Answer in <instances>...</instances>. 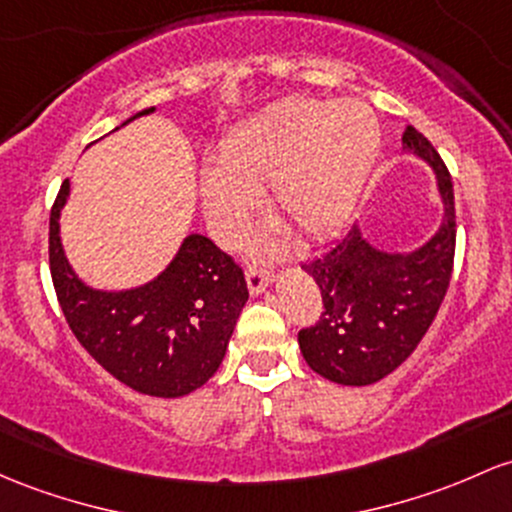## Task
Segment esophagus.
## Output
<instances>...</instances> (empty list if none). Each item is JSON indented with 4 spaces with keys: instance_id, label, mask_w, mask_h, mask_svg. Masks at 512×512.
I'll return each instance as SVG.
<instances>
[{
    "instance_id": "1",
    "label": "esophagus",
    "mask_w": 512,
    "mask_h": 512,
    "mask_svg": "<svg viewBox=\"0 0 512 512\" xmlns=\"http://www.w3.org/2000/svg\"><path fill=\"white\" fill-rule=\"evenodd\" d=\"M245 282H247V289H250V294L257 296V294H262L269 284H272V272L265 267L252 265L245 269Z\"/></svg>"
}]
</instances>
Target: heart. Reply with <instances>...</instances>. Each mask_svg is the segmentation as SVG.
Wrapping results in <instances>:
<instances>
[{
    "mask_svg": "<svg viewBox=\"0 0 512 512\" xmlns=\"http://www.w3.org/2000/svg\"><path fill=\"white\" fill-rule=\"evenodd\" d=\"M379 123L357 101L291 99L245 121L221 143V167L201 172L213 233L230 243L272 189V209L303 238L320 240L350 221L379 155Z\"/></svg>",
    "mask_w": 512,
    "mask_h": 512,
    "instance_id": "heart-1",
    "label": "heart"
}]
</instances>
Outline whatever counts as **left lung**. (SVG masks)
<instances>
[{
  "label": "left lung",
  "instance_id": "8db88e82",
  "mask_svg": "<svg viewBox=\"0 0 512 512\" xmlns=\"http://www.w3.org/2000/svg\"><path fill=\"white\" fill-rule=\"evenodd\" d=\"M403 153L435 172L442 221L435 235L411 252H386L352 223L318 260L303 265L323 296V316L299 333L301 355L313 372L345 386L384 379L418 347L437 316L452 277L454 189L445 162L413 126Z\"/></svg>",
  "mask_w": 512,
  "mask_h": 512
}]
</instances>
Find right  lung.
<instances>
[{
    "mask_svg": "<svg viewBox=\"0 0 512 512\" xmlns=\"http://www.w3.org/2000/svg\"><path fill=\"white\" fill-rule=\"evenodd\" d=\"M138 111L126 123L153 114ZM70 179L50 209V277L67 325L101 367L133 391L187 396L216 374L247 301L243 269L204 235L182 240L172 262L150 282L106 291L84 284L67 262L60 213Z\"/></svg>",
    "mask_w": 512,
    "mask_h": 512,
    "instance_id": "obj_1",
    "label": "right lung"
}]
</instances>
